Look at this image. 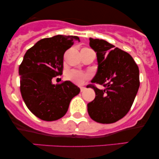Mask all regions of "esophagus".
Returning a JSON list of instances; mask_svg holds the SVG:
<instances>
[{"label":"esophagus","instance_id":"1","mask_svg":"<svg viewBox=\"0 0 159 159\" xmlns=\"http://www.w3.org/2000/svg\"><path fill=\"white\" fill-rule=\"evenodd\" d=\"M80 89H81V92H83V91L86 88H85L84 87H80Z\"/></svg>","mask_w":159,"mask_h":159}]
</instances>
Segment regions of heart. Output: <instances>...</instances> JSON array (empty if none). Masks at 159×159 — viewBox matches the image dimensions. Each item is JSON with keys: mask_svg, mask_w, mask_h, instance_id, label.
<instances>
[{"mask_svg": "<svg viewBox=\"0 0 159 159\" xmlns=\"http://www.w3.org/2000/svg\"><path fill=\"white\" fill-rule=\"evenodd\" d=\"M66 78L69 81H72L73 83L80 84L84 83L85 81L88 80L90 78V75L88 73H85V72H81V71L76 70V69H71L66 72Z\"/></svg>", "mask_w": 159, "mask_h": 159, "instance_id": "b5f03b06", "label": "heart"}]
</instances>
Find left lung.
I'll list each match as a JSON object with an SVG mask.
<instances>
[{"label": "left lung", "mask_w": 159, "mask_h": 159, "mask_svg": "<svg viewBox=\"0 0 159 159\" xmlns=\"http://www.w3.org/2000/svg\"><path fill=\"white\" fill-rule=\"evenodd\" d=\"M90 45L98 61L97 73L91 82L102 85L105 90L89 84L96 97L87 104V111L97 123H114L132 107L140 87L139 69L130 54L105 40L90 38Z\"/></svg>", "instance_id": "1"}]
</instances>
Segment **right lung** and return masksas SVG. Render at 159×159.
Masks as SVG:
<instances>
[{"label": "right lung", "mask_w": 159, "mask_h": 159, "mask_svg": "<svg viewBox=\"0 0 159 159\" xmlns=\"http://www.w3.org/2000/svg\"><path fill=\"white\" fill-rule=\"evenodd\" d=\"M75 36L57 35L38 41L29 48L19 66L20 91L27 108L45 121H54L66 114L72 98L80 88L71 81L53 84L52 78L61 75L63 55Z\"/></svg>", "instance_id": "right-lung-1"}]
</instances>
